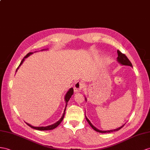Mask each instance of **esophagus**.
<instances>
[{"label": "esophagus", "mask_w": 150, "mask_h": 150, "mask_svg": "<svg viewBox=\"0 0 150 150\" xmlns=\"http://www.w3.org/2000/svg\"><path fill=\"white\" fill-rule=\"evenodd\" d=\"M84 87V83L80 82H76L74 86V92L76 93H79L81 91Z\"/></svg>", "instance_id": "obj_1"}]
</instances>
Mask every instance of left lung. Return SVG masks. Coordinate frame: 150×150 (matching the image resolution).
Returning a JSON list of instances; mask_svg holds the SVG:
<instances>
[{"label":"left lung","mask_w":150,"mask_h":150,"mask_svg":"<svg viewBox=\"0 0 150 150\" xmlns=\"http://www.w3.org/2000/svg\"><path fill=\"white\" fill-rule=\"evenodd\" d=\"M117 53H118V57H117V61L118 63H120L122 65H125V66H129V67H132V63H130V61H129V59L127 58V57L124 54H122L120 51H119L118 50L117 51ZM86 99V101H87V98L85 97ZM86 118L87 121V122L89 123V124L91 125V127L92 128H93L94 130H96V132H100V133H108V132H112L114 131H118V130H120L121 128H122L123 127H124V125H122L120 127H118L117 129H115L113 130H101L98 129H97L96 127H95L92 124V123L90 122V120H89L87 118V117L86 116Z\"/></svg>","instance_id":"obj_1"}]
</instances>
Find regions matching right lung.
Listing matches in <instances>:
<instances>
[{
	"mask_svg": "<svg viewBox=\"0 0 150 150\" xmlns=\"http://www.w3.org/2000/svg\"><path fill=\"white\" fill-rule=\"evenodd\" d=\"M46 50H48V49H42L41 51H46ZM32 54H33V52H29L28 54H26L24 57V58L22 59V61H21L20 65H19V67L16 69V72L18 71L19 67H20L21 65L23 64V63L24 62V61L25 60V59L27 58V57H29L30 55H32ZM73 94H74V89H73V88L71 87V88H70V89L68 91V92L66 93V95H65V96H64V101H65V103H66V105H65V108H64V112H63V114L62 115V117H61V118L59 119V120L57 121V122H56L55 124H52V125H48V126H46V127H43V126H42V127H35V126H33L32 125L28 124V123H26V124H27L29 127H32V129L38 130H52L54 129H55L56 127H57L60 124V123L62 122V120H63V118L64 117V114H65V111H66V108H67V105H68V102L69 100H70V99L71 98V96Z\"/></svg>",
	"mask_w": 150,
	"mask_h": 150,
	"instance_id": "1",
	"label": "right lung"
}]
</instances>
